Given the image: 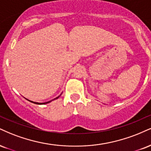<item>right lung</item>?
Instances as JSON below:
<instances>
[{
    "instance_id": "right-lung-1",
    "label": "right lung",
    "mask_w": 151,
    "mask_h": 151,
    "mask_svg": "<svg viewBox=\"0 0 151 151\" xmlns=\"http://www.w3.org/2000/svg\"><path fill=\"white\" fill-rule=\"evenodd\" d=\"M58 98H59V96H58V97H57L56 98V99H58ZM54 99V100H55ZM50 101H48V102H46V103H36V102H32V101H31V102L32 103H36V104H46V103H50Z\"/></svg>"
}]
</instances>
